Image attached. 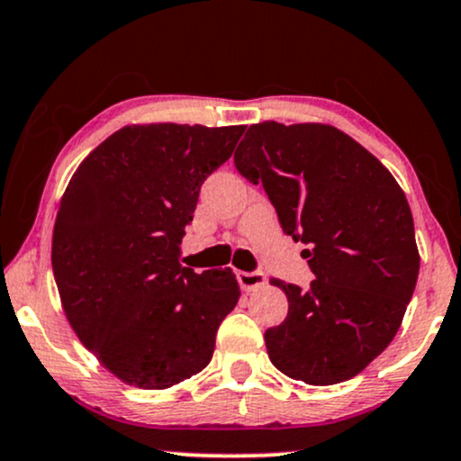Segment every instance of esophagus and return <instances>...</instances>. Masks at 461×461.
<instances>
[{
	"instance_id": "esophagus-1",
	"label": "esophagus",
	"mask_w": 461,
	"mask_h": 461,
	"mask_svg": "<svg viewBox=\"0 0 461 461\" xmlns=\"http://www.w3.org/2000/svg\"><path fill=\"white\" fill-rule=\"evenodd\" d=\"M236 278H238V283H240V287L247 289V291L264 287V285H266V274L261 270H253V272H242L240 270L236 274Z\"/></svg>"
}]
</instances>
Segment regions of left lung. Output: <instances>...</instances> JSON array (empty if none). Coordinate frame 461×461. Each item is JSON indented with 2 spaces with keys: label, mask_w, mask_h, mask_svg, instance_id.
I'll return each instance as SVG.
<instances>
[{
  "label": "left lung",
  "mask_w": 461,
  "mask_h": 461,
  "mask_svg": "<svg viewBox=\"0 0 461 461\" xmlns=\"http://www.w3.org/2000/svg\"><path fill=\"white\" fill-rule=\"evenodd\" d=\"M236 170L264 185L283 231L308 249L311 287L274 278L289 300L266 330L270 361L308 385L359 375L398 331L419 276L411 206L389 170L331 125H250Z\"/></svg>",
  "instance_id": "obj_1"
}]
</instances>
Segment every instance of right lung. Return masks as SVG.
I'll return each mask as SVG.
<instances>
[{
  "label": "right lung",
  "mask_w": 461,
  "mask_h": 461,
  "mask_svg": "<svg viewBox=\"0 0 461 461\" xmlns=\"http://www.w3.org/2000/svg\"><path fill=\"white\" fill-rule=\"evenodd\" d=\"M247 127L131 125L69 180L52 231V272L80 342L142 389H167L212 359L240 298L236 274L180 266L200 189Z\"/></svg>",
  "instance_id": "1"
}]
</instances>
